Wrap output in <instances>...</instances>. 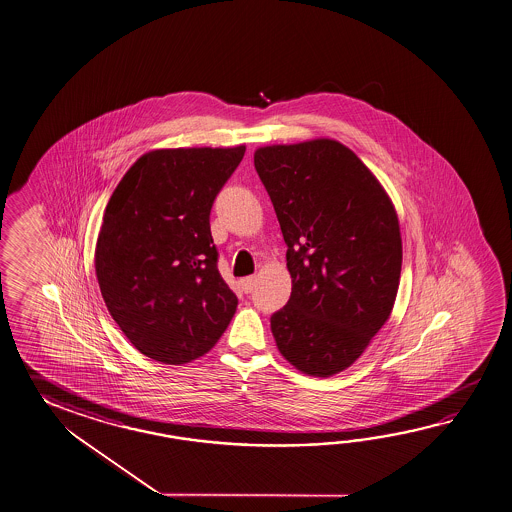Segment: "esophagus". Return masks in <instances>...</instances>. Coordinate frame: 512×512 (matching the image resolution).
I'll list each match as a JSON object with an SVG mask.
<instances>
[{"mask_svg": "<svg viewBox=\"0 0 512 512\" xmlns=\"http://www.w3.org/2000/svg\"><path fill=\"white\" fill-rule=\"evenodd\" d=\"M253 288H255V277H253V275L240 279V290H242V292L251 293L253 292Z\"/></svg>", "mask_w": 512, "mask_h": 512, "instance_id": "esophagus-1", "label": "esophagus"}]
</instances>
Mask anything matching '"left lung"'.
<instances>
[{
	"mask_svg": "<svg viewBox=\"0 0 512 512\" xmlns=\"http://www.w3.org/2000/svg\"><path fill=\"white\" fill-rule=\"evenodd\" d=\"M288 246L292 295L272 315L279 352L308 376L345 370L390 317L401 275L392 200L348 147L317 138L255 151Z\"/></svg>",
	"mask_w": 512,
	"mask_h": 512,
	"instance_id": "8db88e82",
	"label": "left lung"
}]
</instances>
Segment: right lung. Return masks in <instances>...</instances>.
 I'll return each mask as SVG.
<instances>
[{"label":"right lung","instance_id":"add662e5","mask_svg":"<svg viewBox=\"0 0 512 512\" xmlns=\"http://www.w3.org/2000/svg\"><path fill=\"white\" fill-rule=\"evenodd\" d=\"M246 147L155 149L105 208L94 268L105 306L138 352L184 365L209 352L237 310L220 277L209 213Z\"/></svg>","mask_w":512,"mask_h":512}]
</instances>
